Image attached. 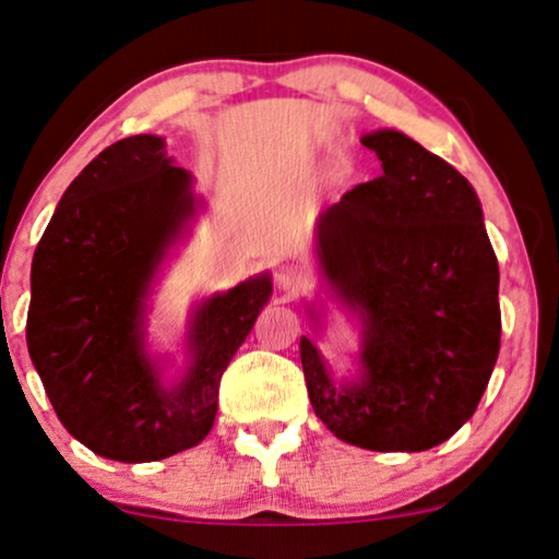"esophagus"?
<instances>
[{
  "label": "esophagus",
  "instance_id": "34e87169",
  "mask_svg": "<svg viewBox=\"0 0 559 559\" xmlns=\"http://www.w3.org/2000/svg\"><path fill=\"white\" fill-rule=\"evenodd\" d=\"M305 284H307V275L299 265H294V262H284V265L275 267V286H278L281 292L297 294L305 288Z\"/></svg>",
  "mask_w": 559,
  "mask_h": 559
}]
</instances>
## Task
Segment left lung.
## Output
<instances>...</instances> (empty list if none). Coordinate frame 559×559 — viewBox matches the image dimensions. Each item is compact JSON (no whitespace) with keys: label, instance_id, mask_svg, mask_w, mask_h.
<instances>
[{"label":"left lung","instance_id":"1","mask_svg":"<svg viewBox=\"0 0 559 559\" xmlns=\"http://www.w3.org/2000/svg\"><path fill=\"white\" fill-rule=\"evenodd\" d=\"M382 174L322 213V271L365 322L359 385L301 338L322 425L380 453L429 450L472 419L500 354V267L474 187L403 132L361 138Z\"/></svg>","mask_w":559,"mask_h":559}]
</instances>
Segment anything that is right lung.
Returning a JSON list of instances; mask_svg holds the SVG:
<instances>
[{"label":"right lung","instance_id":"right-lung-1","mask_svg":"<svg viewBox=\"0 0 559 559\" xmlns=\"http://www.w3.org/2000/svg\"><path fill=\"white\" fill-rule=\"evenodd\" d=\"M192 205L190 174L171 166L164 140L132 134L67 187L33 254L31 359L67 432L104 459L160 461L205 440L221 378L273 292L260 275L205 301L190 372L174 390L160 385L140 305Z\"/></svg>","mask_w":559,"mask_h":559}]
</instances>
